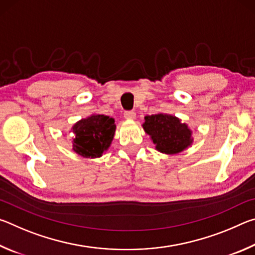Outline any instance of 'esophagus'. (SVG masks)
<instances>
[{
  "label": "esophagus",
  "instance_id": "34e87169",
  "mask_svg": "<svg viewBox=\"0 0 255 255\" xmlns=\"http://www.w3.org/2000/svg\"><path fill=\"white\" fill-rule=\"evenodd\" d=\"M125 118L126 119H130V120H133L136 118V112L132 111V110H129V111H125Z\"/></svg>",
  "mask_w": 255,
  "mask_h": 255
}]
</instances>
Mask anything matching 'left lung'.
Segmentation results:
<instances>
[{
	"instance_id": "1",
	"label": "left lung",
	"mask_w": 255,
	"mask_h": 255,
	"mask_svg": "<svg viewBox=\"0 0 255 255\" xmlns=\"http://www.w3.org/2000/svg\"><path fill=\"white\" fill-rule=\"evenodd\" d=\"M144 130L152 137L156 149L165 154L182 152L191 144V130L185 124L170 115L146 116Z\"/></svg>"
}]
</instances>
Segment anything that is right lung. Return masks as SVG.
Wrapping results in <instances>:
<instances>
[{
    "mask_svg": "<svg viewBox=\"0 0 255 255\" xmlns=\"http://www.w3.org/2000/svg\"><path fill=\"white\" fill-rule=\"evenodd\" d=\"M116 130L115 120L105 115H93L73 127V150L83 157H99L109 148Z\"/></svg>",
    "mask_w": 255,
    "mask_h": 255,
    "instance_id": "add662e5",
    "label": "right lung"
}]
</instances>
